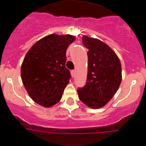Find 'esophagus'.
Listing matches in <instances>:
<instances>
[{
    "label": "esophagus",
    "mask_w": 146,
    "mask_h": 146,
    "mask_svg": "<svg viewBox=\"0 0 146 146\" xmlns=\"http://www.w3.org/2000/svg\"><path fill=\"white\" fill-rule=\"evenodd\" d=\"M70 73H71V76L72 77H74L75 75H76V70H72L71 71H70Z\"/></svg>",
    "instance_id": "obj_1"
}]
</instances>
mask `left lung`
Masks as SVG:
<instances>
[{"mask_svg": "<svg viewBox=\"0 0 146 146\" xmlns=\"http://www.w3.org/2000/svg\"><path fill=\"white\" fill-rule=\"evenodd\" d=\"M88 48L87 82L77 90L79 99L92 109L104 107L113 98L121 82V66L114 51L102 41L83 36Z\"/></svg>", "mask_w": 146, "mask_h": 146, "instance_id": "obj_1", "label": "left lung"}]
</instances>
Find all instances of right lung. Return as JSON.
<instances>
[{
    "label": "right lung",
    "instance_id": "right-lung-1",
    "mask_svg": "<svg viewBox=\"0 0 146 146\" xmlns=\"http://www.w3.org/2000/svg\"><path fill=\"white\" fill-rule=\"evenodd\" d=\"M74 41L75 36L70 35H49L36 42L25 56L22 80L36 103L49 107L61 100L70 79L65 66L66 49Z\"/></svg>",
    "mask_w": 146,
    "mask_h": 146
}]
</instances>
